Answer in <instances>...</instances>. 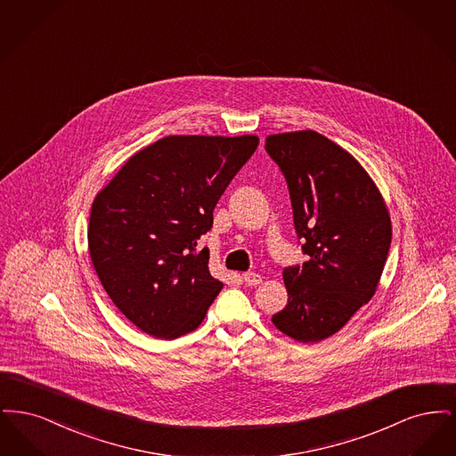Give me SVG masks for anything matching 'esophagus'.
Instances as JSON below:
<instances>
[{
  "label": "esophagus",
  "instance_id": "34e87169",
  "mask_svg": "<svg viewBox=\"0 0 456 456\" xmlns=\"http://www.w3.org/2000/svg\"><path fill=\"white\" fill-rule=\"evenodd\" d=\"M242 282L246 283L248 287H256L261 283V275L255 272H246V273H242Z\"/></svg>",
  "mask_w": 456,
  "mask_h": 456
}]
</instances>
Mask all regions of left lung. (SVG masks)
I'll list each match as a JSON object with an SVG mask.
<instances>
[{
    "label": "left lung",
    "mask_w": 456,
    "mask_h": 456,
    "mask_svg": "<svg viewBox=\"0 0 456 456\" xmlns=\"http://www.w3.org/2000/svg\"><path fill=\"white\" fill-rule=\"evenodd\" d=\"M265 149L285 175L309 256L283 270L289 301L272 322L297 342H322L374 296L390 251V212L366 169L322 133L270 134Z\"/></svg>",
    "instance_id": "obj_1"
}]
</instances>
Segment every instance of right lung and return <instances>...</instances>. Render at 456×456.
Here are the masks:
<instances>
[{
    "label": "right lung",
    "instance_id": "add662e5",
    "mask_svg": "<svg viewBox=\"0 0 456 456\" xmlns=\"http://www.w3.org/2000/svg\"><path fill=\"white\" fill-rule=\"evenodd\" d=\"M260 143L256 134H171L131 155L90 210L88 253L110 301L142 331L174 340L201 325L224 283L198 240Z\"/></svg>",
    "mask_w": 456,
    "mask_h": 456
}]
</instances>
